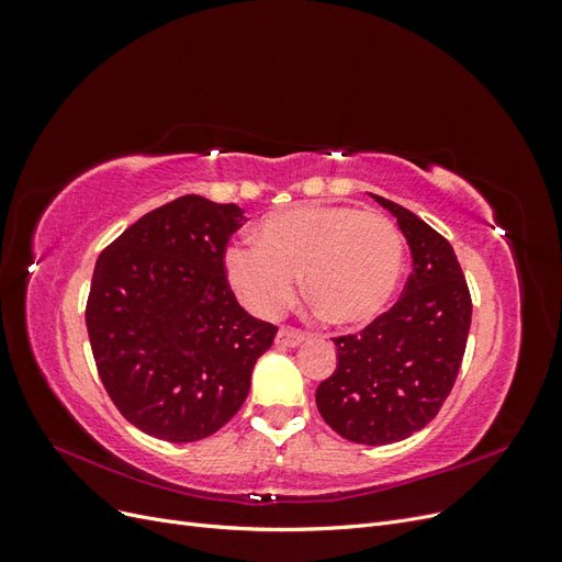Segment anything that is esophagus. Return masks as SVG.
<instances>
[{
  "instance_id": "1",
  "label": "esophagus",
  "mask_w": 562,
  "mask_h": 562,
  "mask_svg": "<svg viewBox=\"0 0 562 562\" xmlns=\"http://www.w3.org/2000/svg\"><path fill=\"white\" fill-rule=\"evenodd\" d=\"M310 335L304 330H295V328H281L277 333V345L279 347H300L302 342H307Z\"/></svg>"
}]
</instances>
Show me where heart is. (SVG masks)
<instances>
[{"mask_svg": "<svg viewBox=\"0 0 562 562\" xmlns=\"http://www.w3.org/2000/svg\"><path fill=\"white\" fill-rule=\"evenodd\" d=\"M252 241L225 250V271L246 307L260 316H279L302 274L304 293L333 323L368 326L391 307L403 279V236L380 213L300 203L267 213Z\"/></svg>", "mask_w": 562, "mask_h": 562, "instance_id": "b5f03b06", "label": "heart"}]
</instances>
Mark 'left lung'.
Returning a JSON list of instances; mask_svg holds the SVG:
<instances>
[{
	"instance_id": "left-lung-1",
	"label": "left lung",
	"mask_w": 562,
	"mask_h": 562,
	"mask_svg": "<svg viewBox=\"0 0 562 562\" xmlns=\"http://www.w3.org/2000/svg\"><path fill=\"white\" fill-rule=\"evenodd\" d=\"M413 252L403 297L359 335L337 337V368L316 389L330 429L361 446H389L438 415L462 366L471 295L452 246L422 217L370 194Z\"/></svg>"
}]
</instances>
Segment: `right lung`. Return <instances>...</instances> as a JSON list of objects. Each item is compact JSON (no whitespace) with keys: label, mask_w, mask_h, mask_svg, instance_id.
Here are the masks:
<instances>
[{"label":"right lung","mask_w":562,"mask_h":562,"mask_svg":"<svg viewBox=\"0 0 562 562\" xmlns=\"http://www.w3.org/2000/svg\"><path fill=\"white\" fill-rule=\"evenodd\" d=\"M236 203L187 194L149 211L95 262L87 328L110 398L133 427L192 443L239 413L277 326L250 316L225 277Z\"/></svg>","instance_id":"add662e5"}]
</instances>
